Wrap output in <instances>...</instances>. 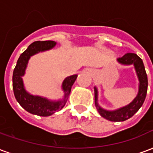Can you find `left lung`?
<instances>
[{
    "label": "left lung",
    "mask_w": 153,
    "mask_h": 153,
    "mask_svg": "<svg viewBox=\"0 0 153 153\" xmlns=\"http://www.w3.org/2000/svg\"><path fill=\"white\" fill-rule=\"evenodd\" d=\"M117 62L122 65H130L134 66L135 72L138 79V91L137 96L131 102L125 106L120 107L116 110H106L102 108L98 103V90L94 86V96H95V106L97 111L103 118L110 121L120 122L125 121L131 118L135 113L140 109L144 102V100L148 91V76L146 74L144 65L139 56L134 53H127L121 58L117 59Z\"/></svg>",
    "instance_id": "left-lung-1"
}]
</instances>
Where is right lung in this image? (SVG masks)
I'll use <instances>...</instances> for the list:
<instances>
[{
    "mask_svg": "<svg viewBox=\"0 0 153 153\" xmlns=\"http://www.w3.org/2000/svg\"><path fill=\"white\" fill-rule=\"evenodd\" d=\"M56 45V42L55 41H37L33 42L28 46L27 50L20 55L13 72L12 80L15 98L24 109L33 115L50 116L62 109L69 98L71 88L78 77L77 74H73L63 80L61 89L64 94L60 99L51 100L47 97L33 95L26 90L23 76H25L29 59L35 54L52 49Z\"/></svg>",
    "mask_w": 153,
    "mask_h": 153,
    "instance_id": "1",
    "label": "right lung"
}]
</instances>
